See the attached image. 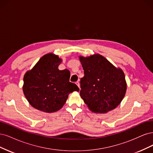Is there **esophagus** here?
<instances>
[{"instance_id": "34e87169", "label": "esophagus", "mask_w": 153, "mask_h": 153, "mask_svg": "<svg viewBox=\"0 0 153 153\" xmlns=\"http://www.w3.org/2000/svg\"><path fill=\"white\" fill-rule=\"evenodd\" d=\"M76 84L77 85V86L79 87V89H80V85H79V82L78 81H77V82H76Z\"/></svg>"}]
</instances>
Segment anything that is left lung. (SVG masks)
<instances>
[{
    "instance_id": "left-lung-1",
    "label": "left lung",
    "mask_w": 153,
    "mask_h": 153,
    "mask_svg": "<svg viewBox=\"0 0 153 153\" xmlns=\"http://www.w3.org/2000/svg\"><path fill=\"white\" fill-rule=\"evenodd\" d=\"M85 76L81 79L80 96L88 109L98 114L114 109L127 88L125 74L100 54L79 56Z\"/></svg>"
}]
</instances>
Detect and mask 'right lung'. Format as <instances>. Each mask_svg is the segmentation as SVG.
<instances>
[{"instance_id": "obj_1", "label": "right lung", "mask_w": 153, "mask_h": 153, "mask_svg": "<svg viewBox=\"0 0 153 153\" xmlns=\"http://www.w3.org/2000/svg\"><path fill=\"white\" fill-rule=\"evenodd\" d=\"M62 62L58 55L48 53L24 75V95L35 109L47 113L58 111L71 93L79 91L76 84L69 82V71L58 69Z\"/></svg>"}]
</instances>
